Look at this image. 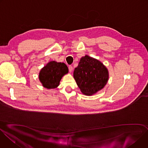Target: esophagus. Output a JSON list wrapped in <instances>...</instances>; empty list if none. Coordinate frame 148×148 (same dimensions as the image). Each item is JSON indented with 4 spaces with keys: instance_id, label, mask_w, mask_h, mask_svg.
<instances>
[{
    "instance_id": "1",
    "label": "esophagus",
    "mask_w": 148,
    "mask_h": 148,
    "mask_svg": "<svg viewBox=\"0 0 148 148\" xmlns=\"http://www.w3.org/2000/svg\"><path fill=\"white\" fill-rule=\"evenodd\" d=\"M69 71H70V73H71V72L73 71V66H69Z\"/></svg>"
}]
</instances>
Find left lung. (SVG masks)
I'll use <instances>...</instances> for the list:
<instances>
[{
    "mask_svg": "<svg viewBox=\"0 0 148 148\" xmlns=\"http://www.w3.org/2000/svg\"><path fill=\"white\" fill-rule=\"evenodd\" d=\"M73 75L81 91L86 95L102 89L109 77L108 70L102 63L88 56L81 58Z\"/></svg>",
    "mask_w": 148,
    "mask_h": 148,
    "instance_id": "8db88e82",
    "label": "left lung"
}]
</instances>
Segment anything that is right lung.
<instances>
[{"label":"right lung","instance_id":"1","mask_svg":"<svg viewBox=\"0 0 148 148\" xmlns=\"http://www.w3.org/2000/svg\"><path fill=\"white\" fill-rule=\"evenodd\" d=\"M69 72L67 66L63 62H49L39 73V79L43 86L48 89L57 87L62 76Z\"/></svg>","mask_w":148,"mask_h":148}]
</instances>
